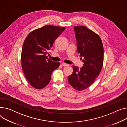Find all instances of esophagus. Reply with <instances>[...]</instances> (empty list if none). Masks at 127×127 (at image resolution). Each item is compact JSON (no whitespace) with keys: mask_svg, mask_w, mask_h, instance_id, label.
<instances>
[{"mask_svg":"<svg viewBox=\"0 0 127 127\" xmlns=\"http://www.w3.org/2000/svg\"><path fill=\"white\" fill-rule=\"evenodd\" d=\"M62 66H69L68 64H67L65 63H62Z\"/></svg>","mask_w":127,"mask_h":127,"instance_id":"1","label":"esophagus"}]
</instances>
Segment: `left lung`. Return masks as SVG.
I'll list each match as a JSON object with an SVG mask.
<instances>
[{
  "label": "left lung",
  "instance_id": "1",
  "mask_svg": "<svg viewBox=\"0 0 127 127\" xmlns=\"http://www.w3.org/2000/svg\"><path fill=\"white\" fill-rule=\"evenodd\" d=\"M74 30L77 51L84 64L80 69L72 66L68 81L74 89L82 91L90 86L99 75L103 65L104 47L99 36L87 27L77 26Z\"/></svg>",
  "mask_w": 127,
  "mask_h": 127
}]
</instances>
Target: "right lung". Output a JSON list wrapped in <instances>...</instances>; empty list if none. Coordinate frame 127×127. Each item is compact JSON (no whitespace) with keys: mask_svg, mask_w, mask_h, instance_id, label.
<instances>
[{"mask_svg":"<svg viewBox=\"0 0 127 127\" xmlns=\"http://www.w3.org/2000/svg\"><path fill=\"white\" fill-rule=\"evenodd\" d=\"M65 29L64 27L47 25L32 31L25 38L21 56L22 69L33 88L40 89L47 86L52 72L60 66L59 62L48 59L46 54Z\"/></svg>","mask_w":127,"mask_h":127,"instance_id":"right-lung-1","label":"right lung"}]
</instances>
